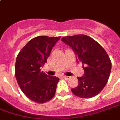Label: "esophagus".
Instances as JSON below:
<instances>
[{
    "mask_svg": "<svg viewBox=\"0 0 120 120\" xmlns=\"http://www.w3.org/2000/svg\"><path fill=\"white\" fill-rule=\"evenodd\" d=\"M63 77H64V79H65L66 80H68V79H69L71 78V77H69V76H66V75H64V76H63Z\"/></svg>",
    "mask_w": 120,
    "mask_h": 120,
    "instance_id": "1",
    "label": "esophagus"
}]
</instances>
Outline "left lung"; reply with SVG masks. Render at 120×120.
<instances>
[{
    "instance_id": "obj_1",
    "label": "left lung",
    "mask_w": 120,
    "mask_h": 120,
    "mask_svg": "<svg viewBox=\"0 0 120 120\" xmlns=\"http://www.w3.org/2000/svg\"><path fill=\"white\" fill-rule=\"evenodd\" d=\"M62 41L77 55V61L82 64L84 74L77 77L79 84L72 88L73 94L81 98H91L98 95L109 80L111 61L102 46L92 38L84 35L66 36Z\"/></svg>"
}]
</instances>
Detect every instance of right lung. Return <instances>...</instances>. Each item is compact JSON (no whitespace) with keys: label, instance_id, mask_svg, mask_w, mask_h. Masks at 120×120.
<instances>
[{"label":"right lung","instance_id":"1","mask_svg":"<svg viewBox=\"0 0 120 120\" xmlns=\"http://www.w3.org/2000/svg\"><path fill=\"white\" fill-rule=\"evenodd\" d=\"M60 37L38 36L30 40L17 55L15 74L22 92L30 100L43 103L51 100L56 92L59 78L41 71Z\"/></svg>","mask_w":120,"mask_h":120}]
</instances>
